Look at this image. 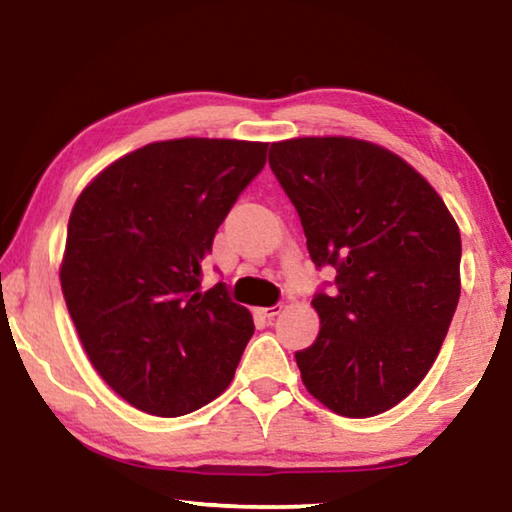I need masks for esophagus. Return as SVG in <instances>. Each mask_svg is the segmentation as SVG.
Returning a JSON list of instances; mask_svg holds the SVG:
<instances>
[{
    "mask_svg": "<svg viewBox=\"0 0 512 512\" xmlns=\"http://www.w3.org/2000/svg\"><path fill=\"white\" fill-rule=\"evenodd\" d=\"M281 309H283L281 304H272V306H263V309H256V313L261 318H265V320H272L274 316H279Z\"/></svg>",
    "mask_w": 512,
    "mask_h": 512,
    "instance_id": "1",
    "label": "esophagus"
}]
</instances>
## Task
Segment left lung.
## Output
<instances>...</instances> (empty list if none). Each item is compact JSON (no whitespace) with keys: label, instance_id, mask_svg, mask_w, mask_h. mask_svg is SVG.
<instances>
[{"label":"left lung","instance_id":"obj_1","mask_svg":"<svg viewBox=\"0 0 512 512\" xmlns=\"http://www.w3.org/2000/svg\"><path fill=\"white\" fill-rule=\"evenodd\" d=\"M313 265L320 332L295 352L302 382L350 419L391 410L442 348L460 300V231L428 180L382 146L302 137L270 146Z\"/></svg>","mask_w":512,"mask_h":512}]
</instances>
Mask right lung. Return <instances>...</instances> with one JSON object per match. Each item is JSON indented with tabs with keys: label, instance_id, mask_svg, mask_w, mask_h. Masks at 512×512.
Here are the masks:
<instances>
[{
	"label": "right lung",
	"instance_id": "right-lung-1",
	"mask_svg": "<svg viewBox=\"0 0 512 512\" xmlns=\"http://www.w3.org/2000/svg\"><path fill=\"white\" fill-rule=\"evenodd\" d=\"M265 155L254 141H157L102 171L70 212L68 313L93 368L141 412L190 414L233 380L254 320L224 281L201 293V267Z\"/></svg>",
	"mask_w": 512,
	"mask_h": 512
}]
</instances>
